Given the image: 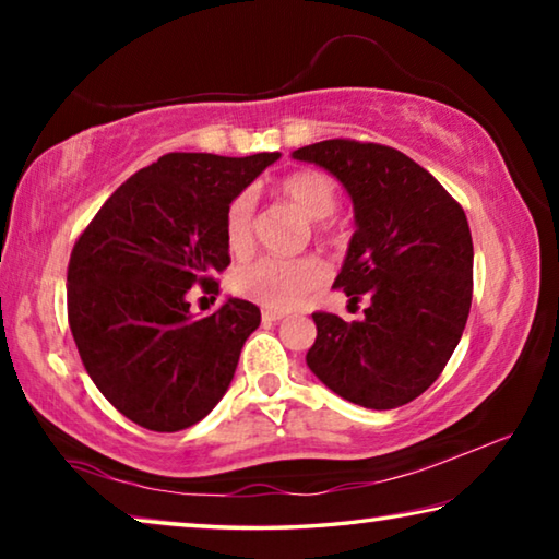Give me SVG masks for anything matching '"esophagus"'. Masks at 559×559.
I'll use <instances>...</instances> for the list:
<instances>
[{"label": "esophagus", "mask_w": 559, "mask_h": 559, "mask_svg": "<svg viewBox=\"0 0 559 559\" xmlns=\"http://www.w3.org/2000/svg\"><path fill=\"white\" fill-rule=\"evenodd\" d=\"M261 318L263 323H278V320H283V313H278V310H263Z\"/></svg>", "instance_id": "1"}]
</instances>
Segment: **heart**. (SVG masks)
Here are the masks:
<instances>
[{"instance_id":"obj_1","label":"heart","mask_w":559,"mask_h":559,"mask_svg":"<svg viewBox=\"0 0 559 559\" xmlns=\"http://www.w3.org/2000/svg\"><path fill=\"white\" fill-rule=\"evenodd\" d=\"M278 192L308 219L320 218V231H328V219L337 206L335 179L318 169H300L281 179ZM253 202L251 192L236 194L226 206L224 241L234 257H243L253 246ZM328 281V266L316 257L276 259L261 257L234 271L231 286L241 298L261 302L266 308H296L310 293Z\"/></svg>"}]
</instances>
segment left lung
<instances>
[{
  "instance_id": "left-lung-1",
  "label": "left lung",
  "mask_w": 559,
  "mask_h": 559,
  "mask_svg": "<svg viewBox=\"0 0 559 559\" xmlns=\"http://www.w3.org/2000/svg\"><path fill=\"white\" fill-rule=\"evenodd\" d=\"M337 177L355 206V234L335 288L362 320L313 313L306 362L325 386L367 409H394L437 382L466 328L473 241L461 204L404 153L323 140L293 153Z\"/></svg>"
}]
</instances>
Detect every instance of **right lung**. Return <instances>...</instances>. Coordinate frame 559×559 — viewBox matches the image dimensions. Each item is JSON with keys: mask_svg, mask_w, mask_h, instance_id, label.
Masks as SVG:
<instances>
[{"mask_svg": "<svg viewBox=\"0 0 559 559\" xmlns=\"http://www.w3.org/2000/svg\"><path fill=\"white\" fill-rule=\"evenodd\" d=\"M278 153H169L122 182L79 236L69 261V325L100 394L150 431H182L210 414L261 323L229 298L192 318L187 293H219L229 266L226 206Z\"/></svg>", "mask_w": 559, "mask_h": 559, "instance_id": "right-lung-1", "label": "right lung"}]
</instances>
